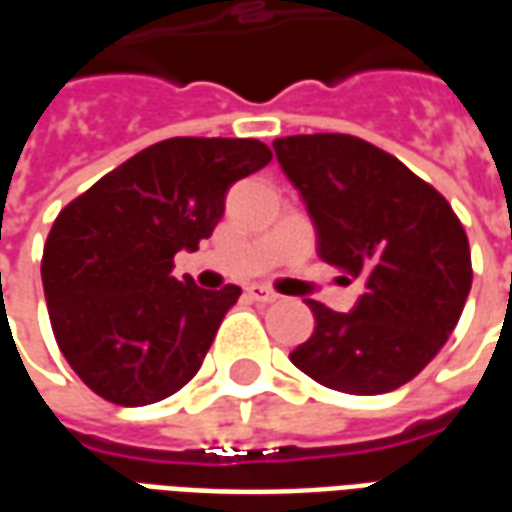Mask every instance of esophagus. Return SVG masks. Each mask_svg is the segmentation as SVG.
Masks as SVG:
<instances>
[{"mask_svg": "<svg viewBox=\"0 0 512 512\" xmlns=\"http://www.w3.org/2000/svg\"><path fill=\"white\" fill-rule=\"evenodd\" d=\"M246 296L252 301H260V304H271V301L279 299L277 293L271 288H266V285H249V288H246Z\"/></svg>", "mask_w": 512, "mask_h": 512, "instance_id": "esophagus-1", "label": "esophagus"}]
</instances>
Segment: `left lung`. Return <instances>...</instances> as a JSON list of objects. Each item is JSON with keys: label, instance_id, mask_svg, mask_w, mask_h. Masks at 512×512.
Listing matches in <instances>:
<instances>
[{"label": "left lung", "instance_id": "1", "mask_svg": "<svg viewBox=\"0 0 512 512\" xmlns=\"http://www.w3.org/2000/svg\"><path fill=\"white\" fill-rule=\"evenodd\" d=\"M307 202L318 255L365 279L351 312L307 301L315 332L290 362L345 395H384L417 376L455 329L472 288L461 219L392 153L351 134L274 139Z\"/></svg>", "mask_w": 512, "mask_h": 512}]
</instances>
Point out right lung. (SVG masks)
<instances>
[{
  "label": "right lung",
  "mask_w": 512,
  "mask_h": 512,
  "mask_svg": "<svg viewBox=\"0 0 512 512\" xmlns=\"http://www.w3.org/2000/svg\"><path fill=\"white\" fill-rule=\"evenodd\" d=\"M271 161L260 139L172 136L60 211L43 246L51 329L73 373L115 406H147L197 376L241 288L172 277L211 238L235 180Z\"/></svg>",
  "instance_id": "obj_1"
}]
</instances>
